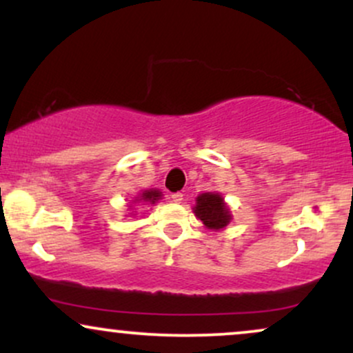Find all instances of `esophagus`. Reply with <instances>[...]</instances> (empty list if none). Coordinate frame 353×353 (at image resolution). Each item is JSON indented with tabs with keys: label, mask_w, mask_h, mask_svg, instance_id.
<instances>
[{
	"label": "esophagus",
	"mask_w": 353,
	"mask_h": 353,
	"mask_svg": "<svg viewBox=\"0 0 353 353\" xmlns=\"http://www.w3.org/2000/svg\"><path fill=\"white\" fill-rule=\"evenodd\" d=\"M171 199L174 202H181L182 199H184V194H182V192H174V194H171Z\"/></svg>",
	"instance_id": "obj_1"
}]
</instances>
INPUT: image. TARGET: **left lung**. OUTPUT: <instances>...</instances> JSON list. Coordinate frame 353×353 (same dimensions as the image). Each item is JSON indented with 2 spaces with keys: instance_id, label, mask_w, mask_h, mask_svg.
Returning a JSON list of instances; mask_svg holds the SVG:
<instances>
[{
  "instance_id": "obj_1",
  "label": "left lung",
  "mask_w": 353,
  "mask_h": 353,
  "mask_svg": "<svg viewBox=\"0 0 353 353\" xmlns=\"http://www.w3.org/2000/svg\"><path fill=\"white\" fill-rule=\"evenodd\" d=\"M194 212L209 229H222L230 222L229 209L225 208L224 199L219 194L205 192L197 197V205Z\"/></svg>"
}]
</instances>
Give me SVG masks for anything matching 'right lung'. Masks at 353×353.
I'll use <instances>...</instances> for the list:
<instances>
[{
  "instance_id": "1",
  "label": "right lung",
  "mask_w": 353,
  "mask_h": 353,
  "mask_svg": "<svg viewBox=\"0 0 353 353\" xmlns=\"http://www.w3.org/2000/svg\"><path fill=\"white\" fill-rule=\"evenodd\" d=\"M161 197V192L159 190H145L143 192V196H141V199H136V201H144V202H156L157 199Z\"/></svg>"
}]
</instances>
